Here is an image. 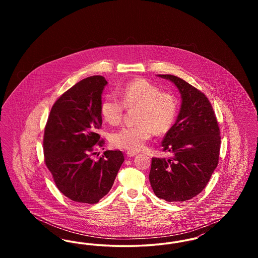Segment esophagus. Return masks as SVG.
Wrapping results in <instances>:
<instances>
[{
	"mask_svg": "<svg viewBox=\"0 0 258 258\" xmlns=\"http://www.w3.org/2000/svg\"><path fill=\"white\" fill-rule=\"evenodd\" d=\"M125 154L127 157H135V155H137L136 152H133V151H127Z\"/></svg>",
	"mask_w": 258,
	"mask_h": 258,
	"instance_id": "1",
	"label": "esophagus"
}]
</instances>
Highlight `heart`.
<instances>
[{"mask_svg":"<svg viewBox=\"0 0 258 258\" xmlns=\"http://www.w3.org/2000/svg\"><path fill=\"white\" fill-rule=\"evenodd\" d=\"M120 98L107 95L100 103V115L106 123L115 125L122 121L125 108L135 110V125H124L109 136L114 148L137 152L145 146L154 132L166 134L175 123L179 102L170 92L146 79H135L120 90Z\"/></svg>","mask_w":258,"mask_h":258,"instance_id":"obj_1","label":"heart"}]
</instances>
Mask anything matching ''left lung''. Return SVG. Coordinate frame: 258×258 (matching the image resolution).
I'll use <instances>...</instances> for the list:
<instances>
[{"mask_svg": "<svg viewBox=\"0 0 258 258\" xmlns=\"http://www.w3.org/2000/svg\"><path fill=\"white\" fill-rule=\"evenodd\" d=\"M169 79L182 95L176 123L161 145L169 158H153L149 180L155 195L168 202L186 201L199 195L219 163L221 131L208 98L196 87L171 74Z\"/></svg>", "mask_w": 258, "mask_h": 258, "instance_id": "left-lung-1", "label": "left lung"}]
</instances>
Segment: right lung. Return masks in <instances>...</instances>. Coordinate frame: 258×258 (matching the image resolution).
I'll use <instances>...</instances> for the list:
<instances>
[{
	"mask_svg": "<svg viewBox=\"0 0 258 258\" xmlns=\"http://www.w3.org/2000/svg\"><path fill=\"white\" fill-rule=\"evenodd\" d=\"M107 84L101 75L82 79L53 104L43 135L44 162L56 186L75 202L95 204L105 197L124 160L121 151H105L93 160L104 139L101 94Z\"/></svg>",
	"mask_w": 258,
	"mask_h": 258,
	"instance_id": "add662e5",
	"label": "right lung"
}]
</instances>
